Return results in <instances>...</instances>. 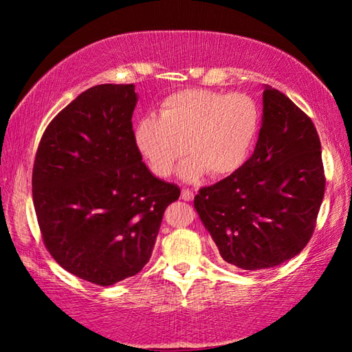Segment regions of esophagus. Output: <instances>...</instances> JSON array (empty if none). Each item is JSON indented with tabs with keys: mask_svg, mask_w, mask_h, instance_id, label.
I'll return each mask as SVG.
<instances>
[{
	"mask_svg": "<svg viewBox=\"0 0 352 352\" xmlns=\"http://www.w3.org/2000/svg\"><path fill=\"white\" fill-rule=\"evenodd\" d=\"M182 199L184 201H192L193 199V192L189 189H183L182 190Z\"/></svg>",
	"mask_w": 352,
	"mask_h": 352,
	"instance_id": "1",
	"label": "esophagus"
}]
</instances>
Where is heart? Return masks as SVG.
Returning a JSON list of instances; mask_svg holds the SVG:
<instances>
[{"instance_id": "obj_1", "label": "heart", "mask_w": 352, "mask_h": 352, "mask_svg": "<svg viewBox=\"0 0 352 352\" xmlns=\"http://www.w3.org/2000/svg\"><path fill=\"white\" fill-rule=\"evenodd\" d=\"M261 124L258 104L246 94L188 89L163 101L159 118L140 119L134 139L149 168L168 177L188 153L180 175L197 182L234 174L248 159Z\"/></svg>"}]
</instances>
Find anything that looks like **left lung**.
I'll list each match as a JSON object with an SVG mask.
<instances>
[{"mask_svg":"<svg viewBox=\"0 0 352 352\" xmlns=\"http://www.w3.org/2000/svg\"><path fill=\"white\" fill-rule=\"evenodd\" d=\"M325 192L311 119L271 86L252 155L234 174L203 188L195 210L221 257L242 271L278 266L307 245Z\"/></svg>","mask_w":352,"mask_h":352,"instance_id":"1","label":"left lung"}]
</instances>
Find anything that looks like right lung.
I'll list each match as a JSON object with an SVG mask.
<instances>
[{
	"instance_id": "obj_1",
	"label": "right lung",
	"mask_w": 352,
	"mask_h": 352,
	"mask_svg": "<svg viewBox=\"0 0 352 352\" xmlns=\"http://www.w3.org/2000/svg\"><path fill=\"white\" fill-rule=\"evenodd\" d=\"M134 85L80 94L45 130L33 166L43 243L66 271L111 286L142 271L180 188L154 177L134 139Z\"/></svg>"
}]
</instances>
